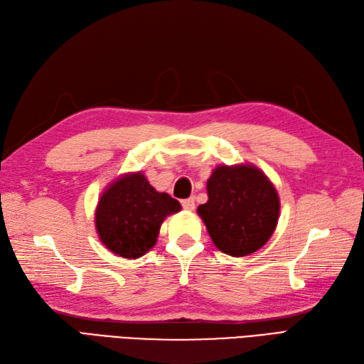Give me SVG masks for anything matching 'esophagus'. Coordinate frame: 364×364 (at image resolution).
Returning <instances> with one entry per match:
<instances>
[{"mask_svg": "<svg viewBox=\"0 0 364 364\" xmlns=\"http://www.w3.org/2000/svg\"><path fill=\"white\" fill-rule=\"evenodd\" d=\"M182 206H183V209H186V211H193L194 209V199L193 197H190V199H185V200H182Z\"/></svg>", "mask_w": 364, "mask_h": 364, "instance_id": "esophagus-1", "label": "esophagus"}]
</instances>
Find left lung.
I'll return each mask as SVG.
<instances>
[{"label":"left lung","mask_w":364,"mask_h":364,"mask_svg":"<svg viewBox=\"0 0 364 364\" xmlns=\"http://www.w3.org/2000/svg\"><path fill=\"white\" fill-rule=\"evenodd\" d=\"M206 191L208 202L197 214L218 250L240 258L267 243L278 225L281 202L266 173L250 162L217 165Z\"/></svg>","instance_id":"left-lung-1"}]
</instances>
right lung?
<instances>
[{"mask_svg":"<svg viewBox=\"0 0 364 364\" xmlns=\"http://www.w3.org/2000/svg\"><path fill=\"white\" fill-rule=\"evenodd\" d=\"M181 203L156 191L142 171L118 176L95 206V230L106 249L127 259L141 258L156 245L161 225Z\"/></svg>","mask_w":364,"mask_h":364,"instance_id":"obj_1","label":"right lung"}]
</instances>
